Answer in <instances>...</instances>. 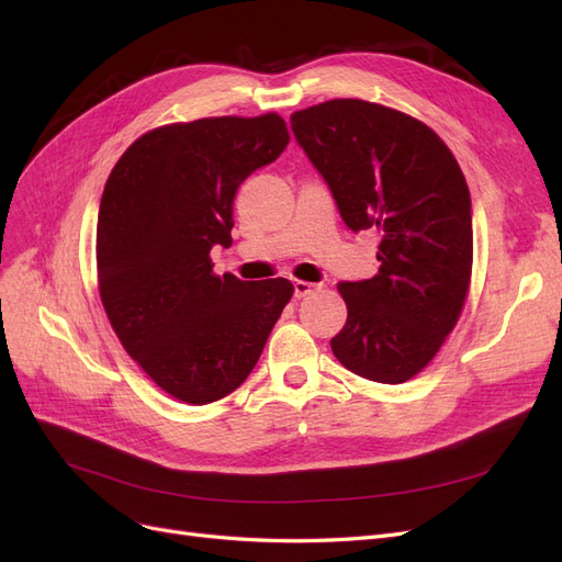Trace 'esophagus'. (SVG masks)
<instances>
[{
  "label": "esophagus",
  "mask_w": 562,
  "mask_h": 562,
  "mask_svg": "<svg viewBox=\"0 0 562 562\" xmlns=\"http://www.w3.org/2000/svg\"><path fill=\"white\" fill-rule=\"evenodd\" d=\"M316 288H318V285H314V283H310V281H295V283H293V291H295V297H297V300L312 295V293L316 291Z\"/></svg>",
  "instance_id": "34e87169"
}]
</instances>
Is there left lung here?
<instances>
[{
	"mask_svg": "<svg viewBox=\"0 0 562 562\" xmlns=\"http://www.w3.org/2000/svg\"><path fill=\"white\" fill-rule=\"evenodd\" d=\"M304 155L351 232L375 229L380 271L337 285L347 323L330 347L366 380L424 370L462 314L471 283V196L448 145L419 119L356 98L291 116Z\"/></svg>",
	"mask_w": 562,
	"mask_h": 562,
	"instance_id": "8db88e82",
	"label": "left lung"
}]
</instances>
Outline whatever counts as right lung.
<instances>
[{
	"label": "right lung",
	"instance_id": "obj_1",
	"mask_svg": "<svg viewBox=\"0 0 562 562\" xmlns=\"http://www.w3.org/2000/svg\"><path fill=\"white\" fill-rule=\"evenodd\" d=\"M291 135L262 116H209L140 135L105 182L98 211V288L131 359L190 405L225 398L258 363L293 297L288 279L217 277L232 246L234 196L277 161Z\"/></svg>",
	"mask_w": 562,
	"mask_h": 562
}]
</instances>
